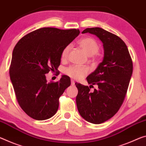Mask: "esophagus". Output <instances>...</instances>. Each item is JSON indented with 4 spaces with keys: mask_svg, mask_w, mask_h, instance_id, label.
Instances as JSON below:
<instances>
[{
    "mask_svg": "<svg viewBox=\"0 0 146 146\" xmlns=\"http://www.w3.org/2000/svg\"><path fill=\"white\" fill-rule=\"evenodd\" d=\"M71 85H72V86L75 84V81H74V80H72V79H71Z\"/></svg>",
    "mask_w": 146,
    "mask_h": 146,
    "instance_id": "1",
    "label": "esophagus"
}]
</instances>
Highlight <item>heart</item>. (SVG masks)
<instances>
[{"mask_svg":"<svg viewBox=\"0 0 146 146\" xmlns=\"http://www.w3.org/2000/svg\"><path fill=\"white\" fill-rule=\"evenodd\" d=\"M78 45L88 56H92L99 52V45L98 42L92 38H84L78 42ZM71 45H68L64 48L61 53L62 59H65L68 56ZM88 69L79 66H71L64 69V73L69 77L76 80L81 79L88 73Z\"/></svg>","mask_w":146,"mask_h":146,"instance_id":"b5f03b06","label":"heart"}]
</instances>
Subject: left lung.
<instances>
[{"label": "left lung", "instance_id": "8db88e82", "mask_svg": "<svg viewBox=\"0 0 146 146\" xmlns=\"http://www.w3.org/2000/svg\"><path fill=\"white\" fill-rule=\"evenodd\" d=\"M85 33L94 34L101 40L104 57L86 78L90 86L97 84L98 89L91 92L88 86L75 84L76 103L83 118L100 124L114 116L123 103L133 74V62L127 45L118 36L99 27L88 28L82 32Z\"/></svg>", "mask_w": 146, "mask_h": 146}]
</instances>
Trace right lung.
Wrapping results in <instances>:
<instances>
[{
  "instance_id": "right-lung-1",
  "label": "right lung",
  "mask_w": 146,
  "mask_h": 146,
  "mask_svg": "<svg viewBox=\"0 0 146 146\" xmlns=\"http://www.w3.org/2000/svg\"><path fill=\"white\" fill-rule=\"evenodd\" d=\"M80 33L79 30L44 27L21 39L13 48L10 77L16 98L26 114L36 120L53 116L59 98L71 84L68 76L47 83L45 74L57 70L61 53Z\"/></svg>"
}]
</instances>
